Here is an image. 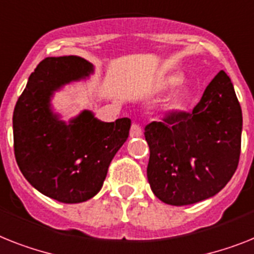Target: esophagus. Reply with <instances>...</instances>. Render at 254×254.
<instances>
[{
	"label": "esophagus",
	"instance_id": "obj_1",
	"mask_svg": "<svg viewBox=\"0 0 254 254\" xmlns=\"http://www.w3.org/2000/svg\"><path fill=\"white\" fill-rule=\"evenodd\" d=\"M142 135V129L140 127V125L137 123H132L131 129H129V136L131 137H139V136Z\"/></svg>",
	"mask_w": 254,
	"mask_h": 254
}]
</instances>
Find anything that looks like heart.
<instances>
[{
    "instance_id": "heart-1",
    "label": "heart",
    "mask_w": 254,
    "mask_h": 254,
    "mask_svg": "<svg viewBox=\"0 0 254 254\" xmlns=\"http://www.w3.org/2000/svg\"><path fill=\"white\" fill-rule=\"evenodd\" d=\"M179 80H180V77L177 76V75H174V76H171L169 79V83H170V84H177Z\"/></svg>"
}]
</instances>
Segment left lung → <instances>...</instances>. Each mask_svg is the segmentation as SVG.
<instances>
[{
	"label": "left lung",
	"instance_id": "8db88e82",
	"mask_svg": "<svg viewBox=\"0 0 254 254\" xmlns=\"http://www.w3.org/2000/svg\"><path fill=\"white\" fill-rule=\"evenodd\" d=\"M242 128L231 79L219 71L192 112H169L161 122L145 126L153 193L175 206L217 194L238 169Z\"/></svg>",
	"mask_w": 254,
	"mask_h": 254
}]
</instances>
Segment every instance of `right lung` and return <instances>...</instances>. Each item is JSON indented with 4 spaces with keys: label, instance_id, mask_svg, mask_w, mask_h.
<instances>
[{
    "label": "right lung",
    "instance_id": "right-lung-1",
    "mask_svg": "<svg viewBox=\"0 0 254 254\" xmlns=\"http://www.w3.org/2000/svg\"><path fill=\"white\" fill-rule=\"evenodd\" d=\"M92 70L81 57L45 58L28 77L12 115L19 169L32 187L64 204L83 202L98 193L131 127L128 118L105 123L88 110L64 123L52 112L54 91L89 76Z\"/></svg>",
    "mask_w": 254,
    "mask_h": 254
}]
</instances>
